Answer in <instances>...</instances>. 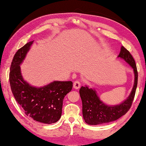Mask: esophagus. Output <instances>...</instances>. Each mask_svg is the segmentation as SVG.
Returning a JSON list of instances; mask_svg holds the SVG:
<instances>
[{
    "label": "esophagus",
    "mask_w": 146,
    "mask_h": 146,
    "mask_svg": "<svg viewBox=\"0 0 146 146\" xmlns=\"http://www.w3.org/2000/svg\"><path fill=\"white\" fill-rule=\"evenodd\" d=\"M81 86V82L78 80H76L74 82L73 84V87L75 89H79L80 87Z\"/></svg>",
    "instance_id": "1"
}]
</instances>
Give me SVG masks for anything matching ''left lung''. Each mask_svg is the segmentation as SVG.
Masks as SVG:
<instances>
[{
  "label": "left lung",
  "mask_w": 146,
  "mask_h": 146,
  "mask_svg": "<svg viewBox=\"0 0 146 146\" xmlns=\"http://www.w3.org/2000/svg\"><path fill=\"white\" fill-rule=\"evenodd\" d=\"M118 57L125 60L134 71L135 80L132 91L127 99L120 104L110 106L100 100L94 90L90 89L87 86H82L79 92L82 102V114L84 119L88 124L98 125L117 120L125 115L132 105L138 76L136 64L130 52L123 46L121 48Z\"/></svg>",
  "instance_id": "left-lung-1"
}]
</instances>
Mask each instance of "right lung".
Segmentation results:
<instances>
[{
  "mask_svg": "<svg viewBox=\"0 0 146 146\" xmlns=\"http://www.w3.org/2000/svg\"><path fill=\"white\" fill-rule=\"evenodd\" d=\"M32 44L33 42L26 44L14 56L10 68V85L16 101L26 115L39 122L50 124L60 118L64 98L72 88V82L54 81L39 88L26 82L20 64Z\"/></svg>",
  "mask_w": 146,
  "mask_h": 146,
  "instance_id": "right-lung-1",
  "label": "right lung"
}]
</instances>
